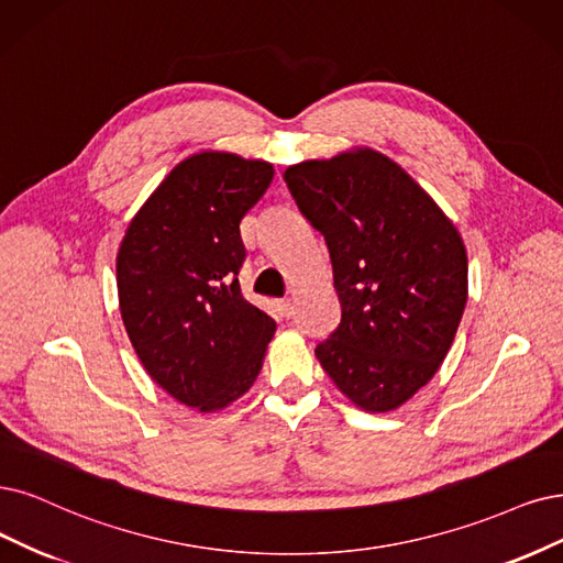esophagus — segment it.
<instances>
[{
  "label": "esophagus",
  "instance_id": "34e87169",
  "mask_svg": "<svg viewBox=\"0 0 563 563\" xmlns=\"http://www.w3.org/2000/svg\"><path fill=\"white\" fill-rule=\"evenodd\" d=\"M280 310H283L285 318H292V316H295V303H292V299H283V301H280Z\"/></svg>",
  "mask_w": 563,
  "mask_h": 563
}]
</instances>
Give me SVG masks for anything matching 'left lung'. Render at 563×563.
<instances>
[{
  "label": "left lung",
  "mask_w": 563,
  "mask_h": 563,
  "mask_svg": "<svg viewBox=\"0 0 563 563\" xmlns=\"http://www.w3.org/2000/svg\"><path fill=\"white\" fill-rule=\"evenodd\" d=\"M299 211L324 236L341 324L316 355L350 401L406 404L443 364L468 297L464 241L397 162L376 151L289 166Z\"/></svg>",
  "instance_id": "1"
}]
</instances>
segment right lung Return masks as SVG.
I'll return each instance as SVG.
<instances>
[{"instance_id":"1","label":"right lung","mask_w":563,"mask_h":563,"mask_svg":"<svg viewBox=\"0 0 563 563\" xmlns=\"http://www.w3.org/2000/svg\"><path fill=\"white\" fill-rule=\"evenodd\" d=\"M274 166L232 153L180 162L128 227L115 262L124 329L151 378L190 408H224L262 371L276 322L243 299L241 220Z\"/></svg>"}]
</instances>
